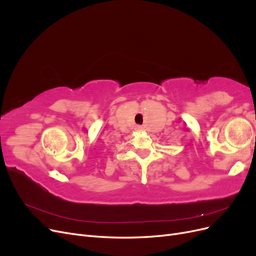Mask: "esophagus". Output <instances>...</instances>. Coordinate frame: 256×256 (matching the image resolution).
<instances>
[{"label":"esophagus","mask_w":256,"mask_h":256,"mask_svg":"<svg viewBox=\"0 0 256 256\" xmlns=\"http://www.w3.org/2000/svg\"><path fill=\"white\" fill-rule=\"evenodd\" d=\"M136 130H138V131H140V130H142V129H143V127H142V126H140V125H138V126H136Z\"/></svg>","instance_id":"obj_1"}]
</instances>
